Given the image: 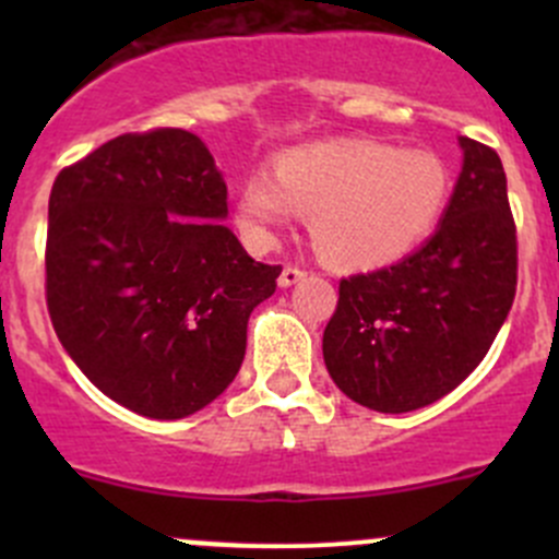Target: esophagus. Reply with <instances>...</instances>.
Instances as JSON below:
<instances>
[{"instance_id":"1","label":"esophagus","mask_w":559,"mask_h":559,"mask_svg":"<svg viewBox=\"0 0 559 559\" xmlns=\"http://www.w3.org/2000/svg\"><path fill=\"white\" fill-rule=\"evenodd\" d=\"M308 275V270L297 267V264H286L284 270H281L278 275V286H284V289H289V286H295L297 281H302Z\"/></svg>"}]
</instances>
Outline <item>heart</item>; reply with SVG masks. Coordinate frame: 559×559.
<instances>
[{
  "label": "heart",
  "mask_w": 559,
  "mask_h": 559,
  "mask_svg": "<svg viewBox=\"0 0 559 559\" xmlns=\"http://www.w3.org/2000/svg\"><path fill=\"white\" fill-rule=\"evenodd\" d=\"M449 194L452 173L432 151L337 140L284 151L273 175L246 178L235 222L264 246L295 213H306L321 257L341 267H381L436 233Z\"/></svg>",
  "instance_id": "1"
}]
</instances>
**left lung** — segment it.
<instances>
[{"label":"left lung","mask_w":559,"mask_h":559,"mask_svg":"<svg viewBox=\"0 0 559 559\" xmlns=\"http://www.w3.org/2000/svg\"><path fill=\"white\" fill-rule=\"evenodd\" d=\"M462 173L436 235L403 262L341 281L324 365L381 414L425 408L487 357L516 295V227L500 156L460 138Z\"/></svg>","instance_id":"left-lung-1"}]
</instances>
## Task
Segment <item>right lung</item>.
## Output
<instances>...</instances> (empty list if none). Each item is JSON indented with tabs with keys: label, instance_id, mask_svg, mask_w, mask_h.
Here are the masks:
<instances>
[{
	"label": "right lung",
	"instance_id": "right-lung-1",
	"mask_svg": "<svg viewBox=\"0 0 559 559\" xmlns=\"http://www.w3.org/2000/svg\"><path fill=\"white\" fill-rule=\"evenodd\" d=\"M222 218L227 183L186 129L121 134L56 175L50 321L83 376L134 414L183 419L243 365L248 316L281 264L248 257Z\"/></svg>",
	"mask_w": 559,
	"mask_h": 559
}]
</instances>
